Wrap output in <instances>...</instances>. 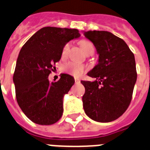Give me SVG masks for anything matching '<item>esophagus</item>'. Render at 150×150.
Returning <instances> with one entry per match:
<instances>
[{
  "label": "esophagus",
  "instance_id": "1",
  "mask_svg": "<svg viewBox=\"0 0 150 150\" xmlns=\"http://www.w3.org/2000/svg\"><path fill=\"white\" fill-rule=\"evenodd\" d=\"M75 82L76 83V84H78V83H80V80H79V79H76V78H75Z\"/></svg>",
  "mask_w": 150,
  "mask_h": 150
}]
</instances>
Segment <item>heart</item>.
I'll return each instance as SVG.
<instances>
[{"instance_id":"1","label":"heart","mask_w":150,"mask_h":150,"mask_svg":"<svg viewBox=\"0 0 150 150\" xmlns=\"http://www.w3.org/2000/svg\"><path fill=\"white\" fill-rule=\"evenodd\" d=\"M80 45L81 47V48H82V50L84 51V53H86V52L89 50L90 48L93 47V45H92V44L91 42L87 41H81L80 42ZM68 47H69V45L66 44L62 51V56L66 55ZM63 71L65 72H66V73L72 75V76L79 78L85 71V66L84 65L80 64V63H77V62H69L66 64H65L64 66H63Z\"/></svg>"}]
</instances>
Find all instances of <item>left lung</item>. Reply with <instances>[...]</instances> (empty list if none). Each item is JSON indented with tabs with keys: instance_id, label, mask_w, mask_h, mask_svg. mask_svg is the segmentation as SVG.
<instances>
[{
	"instance_id": "left-lung-1",
	"label": "left lung",
	"mask_w": 150,
	"mask_h": 150,
	"mask_svg": "<svg viewBox=\"0 0 150 150\" xmlns=\"http://www.w3.org/2000/svg\"><path fill=\"white\" fill-rule=\"evenodd\" d=\"M99 55L97 64L88 72L93 81H81L86 115L98 122L115 120L126 111L137 81L135 58L125 41L106 31L83 32Z\"/></svg>"
}]
</instances>
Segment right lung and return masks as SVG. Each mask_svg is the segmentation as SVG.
<instances>
[{
	"label": "right lung",
	"mask_w": 150,
	"mask_h": 150,
	"mask_svg": "<svg viewBox=\"0 0 150 150\" xmlns=\"http://www.w3.org/2000/svg\"><path fill=\"white\" fill-rule=\"evenodd\" d=\"M80 36L75 28L44 27L21 49L13 80L19 107L32 122L49 125L62 116L63 98L75 79L61 74L58 81L50 82L48 76L61 59L65 45Z\"/></svg>",
	"instance_id": "obj_1"
}]
</instances>
